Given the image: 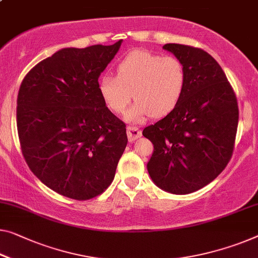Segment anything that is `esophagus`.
<instances>
[{"label": "esophagus", "instance_id": "obj_1", "mask_svg": "<svg viewBox=\"0 0 258 258\" xmlns=\"http://www.w3.org/2000/svg\"><path fill=\"white\" fill-rule=\"evenodd\" d=\"M126 132H127V138L130 142L136 141L138 138L141 137V131L138 127H136V126H128Z\"/></svg>", "mask_w": 258, "mask_h": 258}]
</instances>
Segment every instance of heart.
<instances>
[{"mask_svg": "<svg viewBox=\"0 0 258 258\" xmlns=\"http://www.w3.org/2000/svg\"><path fill=\"white\" fill-rule=\"evenodd\" d=\"M186 75L182 62L174 56H162L147 49L130 52L117 67V76L104 75L98 83L99 94L111 111L124 112L125 120L142 122L148 116L166 117L182 98Z\"/></svg>", "mask_w": 258, "mask_h": 258, "instance_id": "obj_1", "label": "heart"}]
</instances>
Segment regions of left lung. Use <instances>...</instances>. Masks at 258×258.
Here are the masks:
<instances>
[{"label":"left lung","mask_w":258,"mask_h":258,"mask_svg":"<svg viewBox=\"0 0 258 258\" xmlns=\"http://www.w3.org/2000/svg\"><path fill=\"white\" fill-rule=\"evenodd\" d=\"M185 69V89L170 113L144 130L154 152L148 174L163 191L186 195L202 189L232 157L239 106L222 68L209 53L166 44Z\"/></svg>","instance_id":"1"}]
</instances>
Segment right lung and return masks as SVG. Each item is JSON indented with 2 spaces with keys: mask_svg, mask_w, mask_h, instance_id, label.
Here are the masks:
<instances>
[{
  "mask_svg": "<svg viewBox=\"0 0 258 258\" xmlns=\"http://www.w3.org/2000/svg\"><path fill=\"white\" fill-rule=\"evenodd\" d=\"M122 40L61 48L26 74L17 96L22 153L40 182L87 201L114 178L127 145L126 126L107 109L98 78Z\"/></svg>",
  "mask_w": 258,
  "mask_h": 258,
  "instance_id": "add662e5",
  "label": "right lung"
}]
</instances>
